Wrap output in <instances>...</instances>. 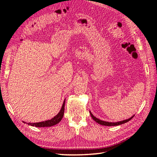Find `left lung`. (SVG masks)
Listing matches in <instances>:
<instances>
[{"instance_id": "left-lung-1", "label": "left lung", "mask_w": 157, "mask_h": 157, "mask_svg": "<svg viewBox=\"0 0 157 157\" xmlns=\"http://www.w3.org/2000/svg\"><path fill=\"white\" fill-rule=\"evenodd\" d=\"M90 115H91L92 118H93V120L96 121V122H98V124H101V125H103V126H118V125H121V124H124V123L128 122L129 121H130L132 118L134 117L132 116V117H130V118H128V119H126V120H124V121H119V122H106V121H101L100 119H99V118H96V117H94L92 113L90 112Z\"/></svg>"}]
</instances>
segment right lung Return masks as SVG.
Segmentation results:
<instances>
[{"mask_svg": "<svg viewBox=\"0 0 157 157\" xmlns=\"http://www.w3.org/2000/svg\"><path fill=\"white\" fill-rule=\"evenodd\" d=\"M65 99L63 101V105L61 107V110L59 111V113L55 116L54 118H52L50 120H48L46 121L43 122H36V123H27L29 125H31L32 126H35V127H50L54 125H56L61 121L62 118L63 117V114H64V109H65ZM26 123V122H25Z\"/></svg>", "mask_w": 157, "mask_h": 157, "instance_id": "obj_1", "label": "right lung"}]
</instances>
